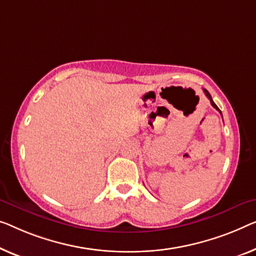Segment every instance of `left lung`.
<instances>
[{
    "instance_id": "1",
    "label": "left lung",
    "mask_w": 256,
    "mask_h": 256,
    "mask_svg": "<svg viewBox=\"0 0 256 256\" xmlns=\"http://www.w3.org/2000/svg\"><path fill=\"white\" fill-rule=\"evenodd\" d=\"M204 92L206 96H207V98H209V100H210V104H212V106H214V108H215L216 110H218V112H220V115H222V112H220V110L218 109V106H217L215 104V102H214V101H212V96H210V94H209V92H208L207 90H204Z\"/></svg>"
}]
</instances>
